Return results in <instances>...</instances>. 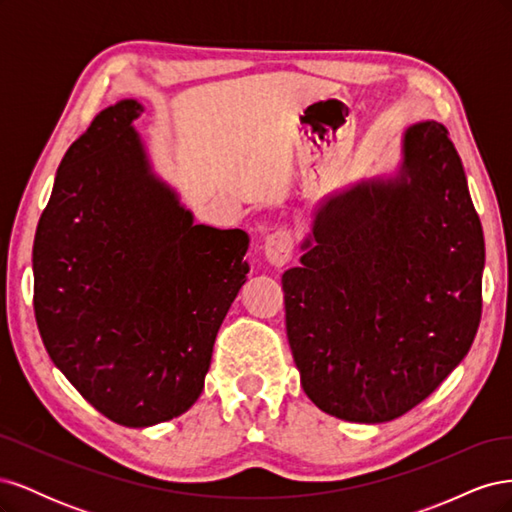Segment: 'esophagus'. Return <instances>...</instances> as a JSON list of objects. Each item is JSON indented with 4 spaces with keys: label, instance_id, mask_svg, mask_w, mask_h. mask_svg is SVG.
I'll return each instance as SVG.
<instances>
[{
    "label": "esophagus",
    "instance_id": "esophagus-1",
    "mask_svg": "<svg viewBox=\"0 0 512 512\" xmlns=\"http://www.w3.org/2000/svg\"><path fill=\"white\" fill-rule=\"evenodd\" d=\"M262 250H265V256L273 267H284V265H288L290 258H292L294 235L284 226L275 228L271 235H267Z\"/></svg>",
    "mask_w": 512,
    "mask_h": 512
}]
</instances>
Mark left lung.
<instances>
[{"instance_id":"1","label":"left lung","mask_w":512,"mask_h":512,"mask_svg":"<svg viewBox=\"0 0 512 512\" xmlns=\"http://www.w3.org/2000/svg\"><path fill=\"white\" fill-rule=\"evenodd\" d=\"M282 275L307 397L352 423L421 404L468 354L483 312L485 239L459 153L438 121L404 138L401 173L329 198Z\"/></svg>"}]
</instances>
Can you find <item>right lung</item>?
<instances>
[{"label":"right lung","instance_id":"right-lung-1","mask_svg":"<svg viewBox=\"0 0 512 512\" xmlns=\"http://www.w3.org/2000/svg\"><path fill=\"white\" fill-rule=\"evenodd\" d=\"M136 100L108 106L57 168L34 239L46 352L113 423L149 427L203 393L215 335L245 284L243 230L192 224L151 175Z\"/></svg>","mask_w":512,"mask_h":512}]
</instances>
